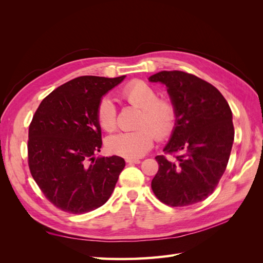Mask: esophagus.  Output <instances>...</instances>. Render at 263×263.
Segmentation results:
<instances>
[{"mask_svg":"<svg viewBox=\"0 0 263 263\" xmlns=\"http://www.w3.org/2000/svg\"><path fill=\"white\" fill-rule=\"evenodd\" d=\"M127 163H135V164H137V163H140V160L139 159H134V158H126V160H125Z\"/></svg>","mask_w":263,"mask_h":263,"instance_id":"esophagus-1","label":"esophagus"}]
</instances>
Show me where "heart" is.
<instances>
[{
  "label": "heart",
  "instance_id": "1",
  "mask_svg": "<svg viewBox=\"0 0 263 263\" xmlns=\"http://www.w3.org/2000/svg\"><path fill=\"white\" fill-rule=\"evenodd\" d=\"M121 95L128 104L141 109L137 122L139 128L113 135L107 139L106 147L114 155L138 158L151 149L156 137L163 140L173 133L177 124V108L172 101L158 98V92L153 86L138 80L125 85ZM97 119L103 130L112 133L116 129V109L108 98L99 102Z\"/></svg>",
  "mask_w": 263,
  "mask_h": 263
}]
</instances>
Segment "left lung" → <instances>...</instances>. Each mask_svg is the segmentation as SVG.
<instances>
[{"label":"left lung","mask_w":263,"mask_h":263,"mask_svg":"<svg viewBox=\"0 0 263 263\" xmlns=\"http://www.w3.org/2000/svg\"><path fill=\"white\" fill-rule=\"evenodd\" d=\"M149 81L164 83L177 108L165 155L156 157L159 169L151 181L153 192L172 208L202 202L226 170L235 137L232 109L216 87L194 74L161 71Z\"/></svg>","instance_id":"left-lung-1"}]
</instances>
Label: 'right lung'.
Wrapping results in <instances>:
<instances>
[{
    "instance_id": "add662e5",
    "label": "right lung",
    "mask_w": 263,
    "mask_h": 263,
    "mask_svg": "<svg viewBox=\"0 0 263 263\" xmlns=\"http://www.w3.org/2000/svg\"><path fill=\"white\" fill-rule=\"evenodd\" d=\"M125 79L83 76L42 101L29 124L28 166L43 194L71 214L99 209L112 195L125 166L118 156L95 159L102 147L97 108Z\"/></svg>"
}]
</instances>
